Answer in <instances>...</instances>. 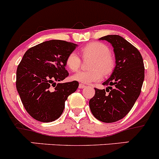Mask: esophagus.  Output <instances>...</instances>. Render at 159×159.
Listing matches in <instances>:
<instances>
[{"instance_id": "obj_1", "label": "esophagus", "mask_w": 159, "mask_h": 159, "mask_svg": "<svg viewBox=\"0 0 159 159\" xmlns=\"http://www.w3.org/2000/svg\"><path fill=\"white\" fill-rule=\"evenodd\" d=\"M79 87H80V89H82V88H84V87H86V86L83 84H79Z\"/></svg>"}]
</instances>
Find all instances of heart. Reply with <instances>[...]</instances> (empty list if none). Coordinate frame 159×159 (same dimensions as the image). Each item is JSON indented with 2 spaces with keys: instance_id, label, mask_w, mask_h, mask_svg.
I'll use <instances>...</instances> for the list:
<instances>
[{
  "instance_id": "heart-1",
  "label": "heart",
  "mask_w": 159,
  "mask_h": 159,
  "mask_svg": "<svg viewBox=\"0 0 159 159\" xmlns=\"http://www.w3.org/2000/svg\"><path fill=\"white\" fill-rule=\"evenodd\" d=\"M81 55L84 60L91 59L89 64V71H80L74 75L73 80L83 84L98 82L104 75H108L115 68V58L110 53L106 44L101 42H92L80 49ZM82 60L75 52H70L66 58V66L72 72L80 68Z\"/></svg>"
}]
</instances>
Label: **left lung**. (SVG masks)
<instances>
[{
    "label": "left lung",
    "mask_w": 159,
    "mask_h": 159,
    "mask_svg": "<svg viewBox=\"0 0 159 159\" xmlns=\"http://www.w3.org/2000/svg\"><path fill=\"white\" fill-rule=\"evenodd\" d=\"M101 40L114 48L116 66L110 78L103 83L108 88H94L89 105L97 119L110 123L122 119L132 109L141 91L144 66L140 51L120 36L108 35Z\"/></svg>",
    "instance_id": "1"
}]
</instances>
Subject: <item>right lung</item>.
<instances>
[{
    "mask_svg": "<svg viewBox=\"0 0 159 159\" xmlns=\"http://www.w3.org/2000/svg\"><path fill=\"white\" fill-rule=\"evenodd\" d=\"M76 45L51 40L32 47L16 71V88L24 108L37 121L49 122L62 114L65 102L79 87L76 80L57 84L69 76L66 58Z\"/></svg>",
    "mask_w": 159,
    "mask_h": 159,
    "instance_id": "add662e5",
    "label": "right lung"
}]
</instances>
